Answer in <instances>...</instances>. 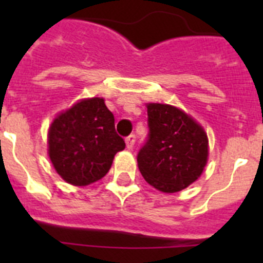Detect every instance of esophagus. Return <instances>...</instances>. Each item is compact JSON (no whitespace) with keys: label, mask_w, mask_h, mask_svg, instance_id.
I'll list each match as a JSON object with an SVG mask.
<instances>
[{"label":"esophagus","mask_w":263,"mask_h":263,"mask_svg":"<svg viewBox=\"0 0 263 263\" xmlns=\"http://www.w3.org/2000/svg\"><path fill=\"white\" fill-rule=\"evenodd\" d=\"M125 141H126V147L130 150V148H133L134 142H136V136H134V134H130L129 137H126Z\"/></svg>","instance_id":"34e87169"}]
</instances>
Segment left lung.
<instances>
[{
  "label": "left lung",
  "instance_id": "1",
  "mask_svg": "<svg viewBox=\"0 0 263 263\" xmlns=\"http://www.w3.org/2000/svg\"><path fill=\"white\" fill-rule=\"evenodd\" d=\"M147 126V138L137 155L139 171L159 191H182L205 167L206 134L184 111L166 104H148Z\"/></svg>",
  "mask_w": 263,
  "mask_h": 263
}]
</instances>
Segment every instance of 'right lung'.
I'll return each mask as SVG.
<instances>
[{"instance_id":"1","label":"right lung","mask_w":263,"mask_h":263,"mask_svg":"<svg viewBox=\"0 0 263 263\" xmlns=\"http://www.w3.org/2000/svg\"><path fill=\"white\" fill-rule=\"evenodd\" d=\"M125 148L116 133L115 116L104 99L83 100L58 116L48 130V155L67 183L87 185L108 174L113 158Z\"/></svg>"}]
</instances>
